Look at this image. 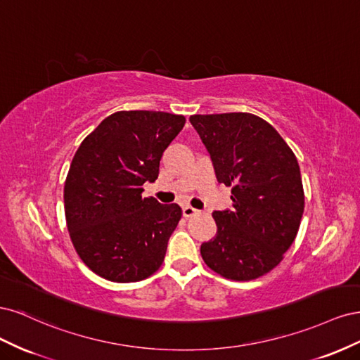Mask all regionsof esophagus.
<instances>
[{"mask_svg":"<svg viewBox=\"0 0 360 360\" xmlns=\"http://www.w3.org/2000/svg\"><path fill=\"white\" fill-rule=\"evenodd\" d=\"M197 214H200V210L193 209V207H191V205L183 207V216L184 217H192V216H197Z\"/></svg>","mask_w":360,"mask_h":360,"instance_id":"esophagus-1","label":"esophagus"}]
</instances>
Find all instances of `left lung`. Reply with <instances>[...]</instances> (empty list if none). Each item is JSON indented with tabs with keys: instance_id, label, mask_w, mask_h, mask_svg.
I'll use <instances>...</instances> for the list:
<instances>
[{
	"instance_id": "left-lung-1",
	"label": "left lung",
	"mask_w": 360,
	"mask_h": 360,
	"mask_svg": "<svg viewBox=\"0 0 360 360\" xmlns=\"http://www.w3.org/2000/svg\"><path fill=\"white\" fill-rule=\"evenodd\" d=\"M216 179L231 186L233 207L213 212L217 233L201 245L204 263L234 281L276 267L297 236L303 186L296 156L276 129L254 114L191 115Z\"/></svg>"
}]
</instances>
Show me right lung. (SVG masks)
I'll list each match as a JSON object with an SVG mask.
<instances>
[{
	"label": "right lung",
	"instance_id": "add662e5",
	"mask_svg": "<svg viewBox=\"0 0 360 360\" xmlns=\"http://www.w3.org/2000/svg\"><path fill=\"white\" fill-rule=\"evenodd\" d=\"M184 123L160 111H118L75 153L64 210L76 252L96 275L136 282L162 266L181 209L143 198L141 186L158 179L163 151Z\"/></svg>",
	"mask_w": 360,
	"mask_h": 360
}]
</instances>
